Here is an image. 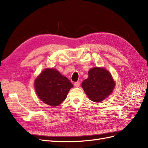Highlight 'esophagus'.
<instances>
[{
  "mask_svg": "<svg viewBox=\"0 0 148 148\" xmlns=\"http://www.w3.org/2000/svg\"><path fill=\"white\" fill-rule=\"evenodd\" d=\"M74 86L77 88H78L80 86V83L79 82H75L74 83Z\"/></svg>",
  "mask_w": 148,
  "mask_h": 148,
  "instance_id": "esophagus-1",
  "label": "esophagus"
}]
</instances>
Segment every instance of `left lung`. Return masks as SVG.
Here are the masks:
<instances>
[{"label": "left lung", "instance_id": "1", "mask_svg": "<svg viewBox=\"0 0 148 148\" xmlns=\"http://www.w3.org/2000/svg\"><path fill=\"white\" fill-rule=\"evenodd\" d=\"M115 82L109 71L104 68L94 67L88 71V78L82 86L89 99L100 102L112 92Z\"/></svg>", "mask_w": 148, "mask_h": 148}]
</instances>
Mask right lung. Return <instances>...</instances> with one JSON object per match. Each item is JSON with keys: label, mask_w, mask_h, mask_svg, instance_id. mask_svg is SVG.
Masks as SVG:
<instances>
[{"label": "right lung", "mask_w": 148, "mask_h": 148, "mask_svg": "<svg viewBox=\"0 0 148 148\" xmlns=\"http://www.w3.org/2000/svg\"><path fill=\"white\" fill-rule=\"evenodd\" d=\"M73 87L70 80L54 69L44 70L34 81L36 92L39 99L53 107L65 101Z\"/></svg>", "instance_id": "right-lung-1"}]
</instances>
